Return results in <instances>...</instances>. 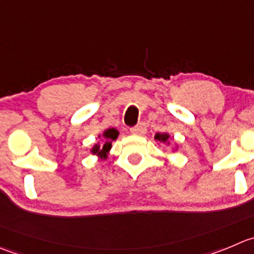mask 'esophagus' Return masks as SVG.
Masks as SVG:
<instances>
[{"label": "esophagus", "mask_w": 254, "mask_h": 254, "mask_svg": "<svg viewBox=\"0 0 254 254\" xmlns=\"http://www.w3.org/2000/svg\"><path fill=\"white\" fill-rule=\"evenodd\" d=\"M146 125L144 123H139V125H137L136 127H133V128H131V133L132 134H136V136H143L144 133H146Z\"/></svg>", "instance_id": "1"}]
</instances>
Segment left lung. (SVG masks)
I'll return each instance as SVG.
<instances>
[{
    "label": "left lung",
    "instance_id": "left-lung-1",
    "mask_svg": "<svg viewBox=\"0 0 254 254\" xmlns=\"http://www.w3.org/2000/svg\"><path fill=\"white\" fill-rule=\"evenodd\" d=\"M154 139H156V141L162 142V143L170 144V142H168V139H170V134H168V133H156V136H154Z\"/></svg>",
    "mask_w": 254,
    "mask_h": 254
}]
</instances>
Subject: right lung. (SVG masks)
Returning <instances> with one entry per match:
<instances>
[{"instance_id":"add662e5","label":"right lung","mask_w":254,"mask_h":254,"mask_svg":"<svg viewBox=\"0 0 254 254\" xmlns=\"http://www.w3.org/2000/svg\"><path fill=\"white\" fill-rule=\"evenodd\" d=\"M118 134L120 133H118V131L116 128L106 129L102 134L103 139H105L103 144L96 143L95 146L92 147V149H91V152H92L93 154H97L101 159H106L107 158V154H108V152H110L111 147H112V141L117 139ZM98 137H101V136H98Z\"/></svg>"}]
</instances>
